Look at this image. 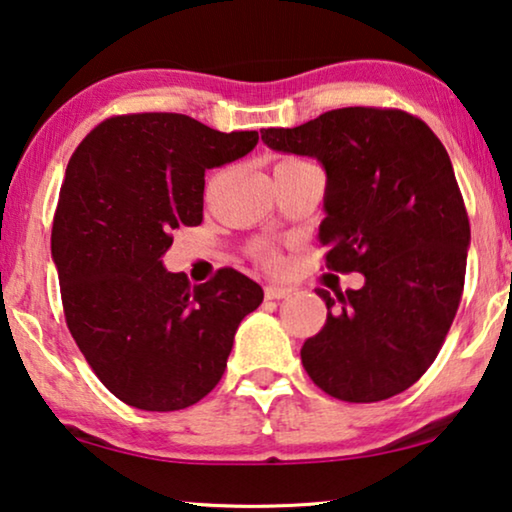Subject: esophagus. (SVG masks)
Instances as JSON below:
<instances>
[{"label":"esophagus","mask_w":512,"mask_h":512,"mask_svg":"<svg viewBox=\"0 0 512 512\" xmlns=\"http://www.w3.org/2000/svg\"><path fill=\"white\" fill-rule=\"evenodd\" d=\"M291 293H293V288H288V286H279V284L265 286V298H268V300L288 298V295H291Z\"/></svg>","instance_id":"esophagus-1"}]
</instances>
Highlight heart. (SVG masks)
Masks as SVG:
<instances>
[{
    "label": "heart",
    "instance_id": "obj_1",
    "mask_svg": "<svg viewBox=\"0 0 512 512\" xmlns=\"http://www.w3.org/2000/svg\"><path fill=\"white\" fill-rule=\"evenodd\" d=\"M258 254H261L263 258H268V261L272 258V256H270V251H265V249H258Z\"/></svg>",
    "mask_w": 512,
    "mask_h": 512
}]
</instances>
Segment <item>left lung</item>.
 I'll return each instance as SVG.
<instances>
[{
	"label": "left lung",
	"instance_id": "left-lung-1",
	"mask_svg": "<svg viewBox=\"0 0 512 512\" xmlns=\"http://www.w3.org/2000/svg\"><path fill=\"white\" fill-rule=\"evenodd\" d=\"M261 138L323 166L325 261L365 277L335 298L318 288L328 318L302 365L344 402L399 395L434 362L464 288L471 228L446 147L418 117L360 106Z\"/></svg>",
	"mask_w": 512,
	"mask_h": 512
}]
</instances>
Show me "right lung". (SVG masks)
I'll list each match as a JSON object with an SVG mask.
<instances>
[{
    "mask_svg": "<svg viewBox=\"0 0 512 512\" xmlns=\"http://www.w3.org/2000/svg\"><path fill=\"white\" fill-rule=\"evenodd\" d=\"M258 131L140 113L99 124L66 166L53 221L64 316L94 374L124 404L180 411L219 383L263 288L224 268L191 286L164 268L170 233L203 221L205 170L247 157Z\"/></svg>",
    "mask_w": 512,
    "mask_h": 512,
    "instance_id": "obj_1",
    "label": "right lung"
}]
</instances>
